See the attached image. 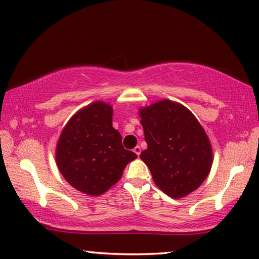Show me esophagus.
Segmentation results:
<instances>
[{
	"instance_id": "esophagus-1",
	"label": "esophagus",
	"mask_w": 259,
	"mask_h": 259,
	"mask_svg": "<svg viewBox=\"0 0 259 259\" xmlns=\"http://www.w3.org/2000/svg\"><path fill=\"white\" fill-rule=\"evenodd\" d=\"M134 152H135V154H136V155H137V156H139V155H140V154H141V147H140V146H136V147H135V148H134Z\"/></svg>"
}]
</instances>
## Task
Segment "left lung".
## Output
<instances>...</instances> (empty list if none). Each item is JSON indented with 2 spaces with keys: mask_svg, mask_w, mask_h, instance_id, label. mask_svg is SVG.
<instances>
[{
  "mask_svg": "<svg viewBox=\"0 0 259 259\" xmlns=\"http://www.w3.org/2000/svg\"><path fill=\"white\" fill-rule=\"evenodd\" d=\"M139 116L148 145L140 158L155 185L172 198H183L199 188L210 172L212 148L194 113L163 99L141 107Z\"/></svg>",
  "mask_w": 259,
  "mask_h": 259,
  "instance_id": "obj_1",
  "label": "left lung"
}]
</instances>
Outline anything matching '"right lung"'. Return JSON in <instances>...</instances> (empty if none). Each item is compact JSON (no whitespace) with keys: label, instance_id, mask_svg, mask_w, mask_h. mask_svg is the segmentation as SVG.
Listing matches in <instances>:
<instances>
[{"label":"right lung","instance_id":"right-lung-1","mask_svg":"<svg viewBox=\"0 0 259 259\" xmlns=\"http://www.w3.org/2000/svg\"><path fill=\"white\" fill-rule=\"evenodd\" d=\"M113 109L93 101L68 120L56 146L61 175L88 196L105 194L122 178L125 166L137 158L124 149L122 136L112 126Z\"/></svg>","mask_w":259,"mask_h":259}]
</instances>
